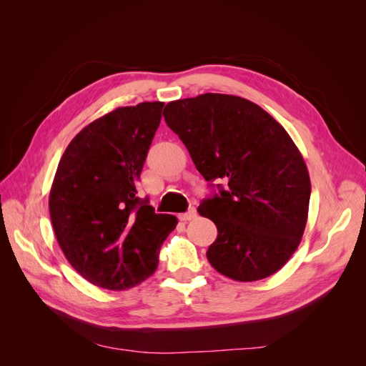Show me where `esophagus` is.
I'll return each instance as SVG.
<instances>
[{
    "instance_id": "34e87169",
    "label": "esophagus",
    "mask_w": 366,
    "mask_h": 366,
    "mask_svg": "<svg viewBox=\"0 0 366 366\" xmlns=\"http://www.w3.org/2000/svg\"><path fill=\"white\" fill-rule=\"evenodd\" d=\"M195 217H197V209H195V207H191L189 210H187V212L179 215V218H180L182 221H189V219H194Z\"/></svg>"
}]
</instances>
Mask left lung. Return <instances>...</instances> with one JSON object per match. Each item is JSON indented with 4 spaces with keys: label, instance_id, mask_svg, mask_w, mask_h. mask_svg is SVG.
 <instances>
[{
    "label": "left lung",
    "instance_id": "left-lung-1",
    "mask_svg": "<svg viewBox=\"0 0 366 366\" xmlns=\"http://www.w3.org/2000/svg\"><path fill=\"white\" fill-rule=\"evenodd\" d=\"M163 116L204 180L224 182L198 206L218 229L206 252L210 265L241 282L282 269L304 235L312 192L282 125L247 99L218 93L169 102Z\"/></svg>",
    "mask_w": 366,
    "mask_h": 366
}]
</instances>
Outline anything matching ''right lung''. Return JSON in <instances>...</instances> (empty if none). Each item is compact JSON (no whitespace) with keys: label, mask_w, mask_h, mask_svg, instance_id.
Listing matches in <instances>:
<instances>
[{"label":"right lung","mask_w":366,"mask_h":366,"mask_svg":"<svg viewBox=\"0 0 366 366\" xmlns=\"http://www.w3.org/2000/svg\"><path fill=\"white\" fill-rule=\"evenodd\" d=\"M163 105L120 107L96 119L70 142L54 174V235L71 267L102 289L127 290L145 281L179 223L136 195Z\"/></svg>","instance_id":"right-lung-1"}]
</instances>
